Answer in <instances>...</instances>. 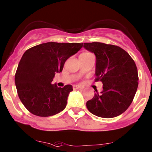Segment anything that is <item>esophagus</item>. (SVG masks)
I'll return each instance as SVG.
<instances>
[{"label":"esophagus","instance_id":"esophagus-1","mask_svg":"<svg viewBox=\"0 0 152 152\" xmlns=\"http://www.w3.org/2000/svg\"><path fill=\"white\" fill-rule=\"evenodd\" d=\"M73 89H78L81 88V86L76 84V85H73Z\"/></svg>","mask_w":152,"mask_h":152}]
</instances>
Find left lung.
I'll return each mask as SVG.
<instances>
[{
	"label": "left lung",
	"instance_id": "1",
	"mask_svg": "<svg viewBox=\"0 0 152 152\" xmlns=\"http://www.w3.org/2000/svg\"><path fill=\"white\" fill-rule=\"evenodd\" d=\"M84 47L96 56L95 81H101L103 88L101 93L95 92L93 98L87 102V109L103 118L122 114L132 103L138 89L135 62L118 46L92 42L84 43Z\"/></svg>",
	"mask_w": 152,
	"mask_h": 152
}]
</instances>
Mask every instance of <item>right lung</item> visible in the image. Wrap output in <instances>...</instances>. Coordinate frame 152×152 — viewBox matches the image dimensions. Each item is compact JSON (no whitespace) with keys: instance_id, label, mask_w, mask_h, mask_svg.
<instances>
[{"instance_id":"obj_1","label":"right lung","mask_w":152,"mask_h":152,"mask_svg":"<svg viewBox=\"0 0 152 152\" xmlns=\"http://www.w3.org/2000/svg\"><path fill=\"white\" fill-rule=\"evenodd\" d=\"M83 47L80 43L48 42L30 48L22 55L15 73L17 94L31 114L47 117L63 111L71 84H52L56 73L63 71L65 61Z\"/></svg>"}]
</instances>
